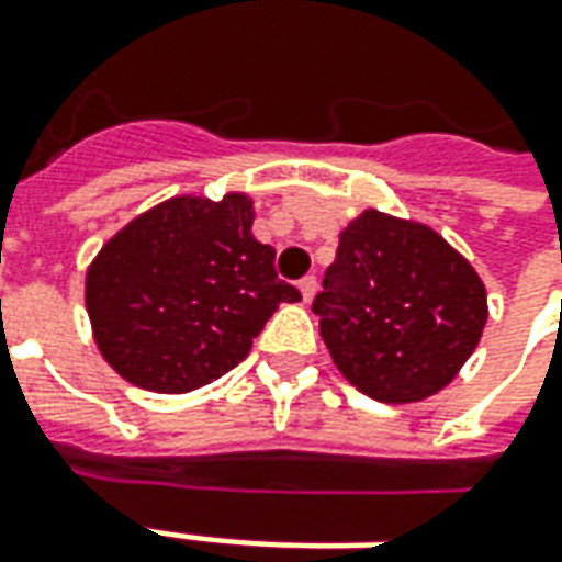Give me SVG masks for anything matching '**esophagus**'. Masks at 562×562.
Wrapping results in <instances>:
<instances>
[{
    "label": "esophagus",
    "instance_id": "34e87169",
    "mask_svg": "<svg viewBox=\"0 0 562 562\" xmlns=\"http://www.w3.org/2000/svg\"><path fill=\"white\" fill-rule=\"evenodd\" d=\"M316 285H319V282H316V277H304V280L297 282V289H301V297H304V301H311V297L316 295Z\"/></svg>",
    "mask_w": 562,
    "mask_h": 562
}]
</instances>
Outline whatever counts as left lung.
<instances>
[{
    "label": "left lung",
    "mask_w": 562,
    "mask_h": 562,
    "mask_svg": "<svg viewBox=\"0 0 562 562\" xmlns=\"http://www.w3.org/2000/svg\"><path fill=\"white\" fill-rule=\"evenodd\" d=\"M313 313L357 391L418 403L468 362L490 307L483 280L440 233L369 209L341 231Z\"/></svg>",
    "instance_id": "8db88e82"
}]
</instances>
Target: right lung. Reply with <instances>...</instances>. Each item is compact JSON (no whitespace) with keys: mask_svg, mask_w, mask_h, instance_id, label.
Returning a JSON list of instances; mask_svg holds the SVG:
<instances>
[{"mask_svg":"<svg viewBox=\"0 0 562 562\" xmlns=\"http://www.w3.org/2000/svg\"><path fill=\"white\" fill-rule=\"evenodd\" d=\"M251 200L175 196L125 224L86 277L98 350L135 387L187 393L231 372L282 301L277 251L251 236Z\"/></svg>","mask_w":562,"mask_h":562,"instance_id":"right-lung-1","label":"right lung"}]
</instances>
